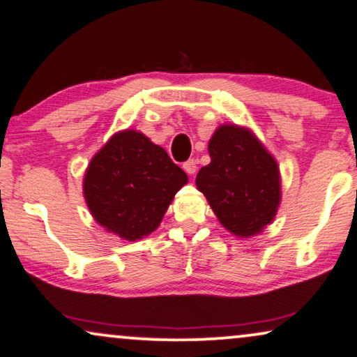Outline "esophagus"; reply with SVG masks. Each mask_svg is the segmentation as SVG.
<instances>
[{
	"label": "esophagus",
	"instance_id": "34e87169",
	"mask_svg": "<svg viewBox=\"0 0 357 357\" xmlns=\"http://www.w3.org/2000/svg\"><path fill=\"white\" fill-rule=\"evenodd\" d=\"M183 168H184V171H186L188 174H194V173H196V171H197V160L191 158V160L184 161Z\"/></svg>",
	"mask_w": 357,
	"mask_h": 357
}]
</instances>
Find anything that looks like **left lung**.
Masks as SVG:
<instances>
[{"instance_id":"left-lung-1","label":"left lung","mask_w":357,"mask_h":357,"mask_svg":"<svg viewBox=\"0 0 357 357\" xmlns=\"http://www.w3.org/2000/svg\"><path fill=\"white\" fill-rule=\"evenodd\" d=\"M211 163L196 184L227 230L238 236L259 234L278 212L281 181L275 160L251 132L218 127L208 142Z\"/></svg>"}]
</instances>
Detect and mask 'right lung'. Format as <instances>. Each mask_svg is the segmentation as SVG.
I'll return each instance as SVG.
<instances>
[{
    "mask_svg": "<svg viewBox=\"0 0 357 357\" xmlns=\"http://www.w3.org/2000/svg\"><path fill=\"white\" fill-rule=\"evenodd\" d=\"M188 174L144 134H116L94 156L84 176V197L96 222L129 241L160 225Z\"/></svg>",
    "mask_w": 357,
    "mask_h": 357,
    "instance_id": "right-lung-1",
    "label": "right lung"
}]
</instances>
